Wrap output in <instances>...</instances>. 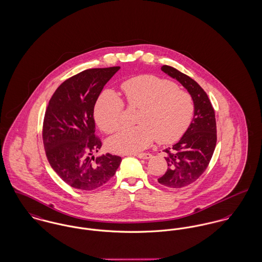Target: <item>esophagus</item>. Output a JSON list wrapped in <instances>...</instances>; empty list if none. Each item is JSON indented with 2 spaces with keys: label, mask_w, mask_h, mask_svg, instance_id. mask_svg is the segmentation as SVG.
I'll list each match as a JSON object with an SVG mask.
<instances>
[{
  "label": "esophagus",
  "mask_w": 262,
  "mask_h": 262,
  "mask_svg": "<svg viewBox=\"0 0 262 262\" xmlns=\"http://www.w3.org/2000/svg\"><path fill=\"white\" fill-rule=\"evenodd\" d=\"M137 158H139V159H141V160H147V159H149V158H151V155L150 154H137V155H135Z\"/></svg>",
  "instance_id": "34e87169"
}]
</instances>
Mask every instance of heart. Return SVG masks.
Here are the masks:
<instances>
[{
  "label": "heart",
  "instance_id": "obj_1",
  "mask_svg": "<svg viewBox=\"0 0 262 262\" xmlns=\"http://www.w3.org/2000/svg\"><path fill=\"white\" fill-rule=\"evenodd\" d=\"M121 91L132 108H140L134 127H124L107 141L116 154H135L157 140L161 144L179 141L190 125L194 103L191 96L172 81L142 75L122 82ZM124 102L111 91L102 92L96 101L94 117L105 133H114L123 121Z\"/></svg>",
  "mask_w": 262,
  "mask_h": 262
}]
</instances>
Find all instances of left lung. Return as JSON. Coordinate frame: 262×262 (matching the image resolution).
<instances>
[{
	"label": "left lung",
	"mask_w": 262,
	"mask_h": 262,
	"mask_svg": "<svg viewBox=\"0 0 262 262\" xmlns=\"http://www.w3.org/2000/svg\"><path fill=\"white\" fill-rule=\"evenodd\" d=\"M161 71L180 81L194 103L193 120L181 141L163 150L167 169L158 179L163 186L179 189L196 181L209 164L217 140L215 114L206 93L196 81L169 66H162Z\"/></svg>",
	"instance_id": "8db88e82"
}]
</instances>
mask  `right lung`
Instances as JSON below:
<instances>
[{"label": "right lung", "instance_id": "right-lung-1", "mask_svg": "<svg viewBox=\"0 0 262 262\" xmlns=\"http://www.w3.org/2000/svg\"><path fill=\"white\" fill-rule=\"evenodd\" d=\"M120 67L89 69L60 83L47 106L42 142L47 159L62 181L80 190H94L116 173L121 158L106 154L96 136L94 107L104 84Z\"/></svg>", "mask_w": 262, "mask_h": 262}]
</instances>
